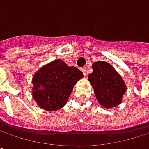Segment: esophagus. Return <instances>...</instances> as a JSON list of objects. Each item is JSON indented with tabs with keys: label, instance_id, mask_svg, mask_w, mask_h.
Listing matches in <instances>:
<instances>
[{
	"label": "esophagus",
	"instance_id": "esophagus-1",
	"mask_svg": "<svg viewBox=\"0 0 149 149\" xmlns=\"http://www.w3.org/2000/svg\"><path fill=\"white\" fill-rule=\"evenodd\" d=\"M81 70H82V72H83V73H84V76H86V75H87V72H86V68H82Z\"/></svg>",
	"mask_w": 149,
	"mask_h": 149
}]
</instances>
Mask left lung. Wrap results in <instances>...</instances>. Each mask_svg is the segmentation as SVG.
<instances>
[{
    "label": "left lung",
    "mask_w": 149,
    "mask_h": 149,
    "mask_svg": "<svg viewBox=\"0 0 149 149\" xmlns=\"http://www.w3.org/2000/svg\"><path fill=\"white\" fill-rule=\"evenodd\" d=\"M92 69L93 72L89 74L88 79L99 104L105 108H113L121 104L126 91L121 76L110 64L104 61L95 62Z\"/></svg>",
    "instance_id": "obj_1"
}]
</instances>
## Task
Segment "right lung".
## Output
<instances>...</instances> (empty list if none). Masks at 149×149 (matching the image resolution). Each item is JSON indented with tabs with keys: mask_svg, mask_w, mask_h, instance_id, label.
I'll use <instances>...</instances> for the list:
<instances>
[{
	"mask_svg": "<svg viewBox=\"0 0 149 149\" xmlns=\"http://www.w3.org/2000/svg\"><path fill=\"white\" fill-rule=\"evenodd\" d=\"M84 77L75 66L56 59L43 66L33 77V97L42 109L57 110L66 104L74 84Z\"/></svg>",
	"mask_w": 149,
	"mask_h": 149,
	"instance_id": "right-lung-1",
	"label": "right lung"
}]
</instances>
